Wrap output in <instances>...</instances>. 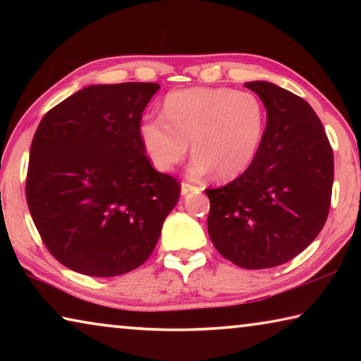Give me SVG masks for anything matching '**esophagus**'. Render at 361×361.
Here are the masks:
<instances>
[{"label":"esophagus","mask_w":361,"mask_h":361,"mask_svg":"<svg viewBox=\"0 0 361 361\" xmlns=\"http://www.w3.org/2000/svg\"><path fill=\"white\" fill-rule=\"evenodd\" d=\"M192 191H199V188L194 185H189V183H181V195H186Z\"/></svg>","instance_id":"34e87169"}]
</instances>
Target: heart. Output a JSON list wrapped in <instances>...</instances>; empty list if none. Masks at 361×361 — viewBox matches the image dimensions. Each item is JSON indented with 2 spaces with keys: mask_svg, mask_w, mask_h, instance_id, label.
<instances>
[{
  "mask_svg": "<svg viewBox=\"0 0 361 361\" xmlns=\"http://www.w3.org/2000/svg\"><path fill=\"white\" fill-rule=\"evenodd\" d=\"M266 130V108L252 92L229 87H191L170 92L162 116H145L138 133L152 166L169 172L188 154L189 172L218 180L240 176L252 166Z\"/></svg>",
  "mask_w": 361,
  "mask_h": 361,
  "instance_id": "b5f03b06",
  "label": "heart"
}]
</instances>
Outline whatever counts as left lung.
<instances>
[{
  "label": "left lung",
  "mask_w": 361,
  "mask_h": 361,
  "mask_svg": "<svg viewBox=\"0 0 361 361\" xmlns=\"http://www.w3.org/2000/svg\"><path fill=\"white\" fill-rule=\"evenodd\" d=\"M266 106L264 138L239 178L218 189L207 219L213 245L243 269L283 264L325 224L334 178L333 149L312 106L267 81L245 82Z\"/></svg>",
  "instance_id": "obj_1"
}]
</instances>
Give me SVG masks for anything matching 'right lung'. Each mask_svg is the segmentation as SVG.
Instances as JSON below:
<instances>
[{
  "label": "right lung",
  "mask_w": 361,
  "mask_h": 361,
  "mask_svg": "<svg viewBox=\"0 0 361 361\" xmlns=\"http://www.w3.org/2000/svg\"><path fill=\"white\" fill-rule=\"evenodd\" d=\"M159 89L87 85L36 129L27 204L44 245L71 271L114 277L142 266L178 202V183L152 169L138 133Z\"/></svg>",
  "instance_id": "right-lung-1"
}]
</instances>
